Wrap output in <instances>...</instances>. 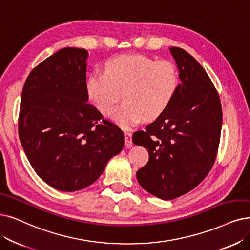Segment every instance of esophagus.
<instances>
[{"label":"esophagus","instance_id":"esophagus-1","mask_svg":"<svg viewBox=\"0 0 250 250\" xmlns=\"http://www.w3.org/2000/svg\"><path fill=\"white\" fill-rule=\"evenodd\" d=\"M125 135V146H131L132 145V134L128 131H124Z\"/></svg>","mask_w":250,"mask_h":250}]
</instances>
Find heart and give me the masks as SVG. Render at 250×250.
Segmentation results:
<instances>
[{"mask_svg": "<svg viewBox=\"0 0 250 250\" xmlns=\"http://www.w3.org/2000/svg\"><path fill=\"white\" fill-rule=\"evenodd\" d=\"M178 84V72L172 62L129 54L109 59L104 73L89 76L86 90L90 102L104 115L113 111L122 93L124 104L112 118L121 127L129 128L142 119L153 121L161 116L172 103Z\"/></svg>", "mask_w": 250, "mask_h": 250, "instance_id": "1", "label": "heart"}]
</instances>
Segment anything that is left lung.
<instances>
[{
  "label": "left lung",
  "instance_id": "1",
  "mask_svg": "<svg viewBox=\"0 0 250 250\" xmlns=\"http://www.w3.org/2000/svg\"><path fill=\"white\" fill-rule=\"evenodd\" d=\"M169 50L182 83L166 111L132 137L149 155L137 181L162 200L192 191L210 171L223 121L219 96L201 64L182 48Z\"/></svg>",
  "mask_w": 250,
  "mask_h": 250
}]
</instances>
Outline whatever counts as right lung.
Returning a JSON list of instances; mask_svg holds the SVG:
<instances>
[{"instance_id":"add662e5","label":"right lung","mask_w":250,"mask_h":250,"mask_svg":"<svg viewBox=\"0 0 250 250\" xmlns=\"http://www.w3.org/2000/svg\"><path fill=\"white\" fill-rule=\"evenodd\" d=\"M87 57L85 49H61L33 69L21 94L24 153L37 174L62 192L93 184L124 146L121 129L87 103Z\"/></svg>"}]
</instances>
